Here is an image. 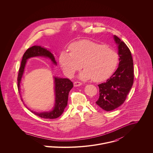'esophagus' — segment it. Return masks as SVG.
<instances>
[{
	"label": "esophagus",
	"mask_w": 153,
	"mask_h": 153,
	"mask_svg": "<svg viewBox=\"0 0 153 153\" xmlns=\"http://www.w3.org/2000/svg\"><path fill=\"white\" fill-rule=\"evenodd\" d=\"M82 84L81 82H78V81H76V82H74V85L75 87H78V86H80Z\"/></svg>",
	"instance_id": "esophagus-1"
}]
</instances>
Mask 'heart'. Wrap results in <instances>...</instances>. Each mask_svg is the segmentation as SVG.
Returning a JSON list of instances; mask_svg holds the SVG:
<instances>
[{
  "label": "heart",
  "mask_w": 153,
  "mask_h": 153,
  "mask_svg": "<svg viewBox=\"0 0 153 153\" xmlns=\"http://www.w3.org/2000/svg\"><path fill=\"white\" fill-rule=\"evenodd\" d=\"M69 50L71 52H61L59 64L69 76L79 71L83 64L85 69L79 76L83 80L93 78L96 82L103 81L114 73L119 62L115 51L93 41H78L69 46Z\"/></svg>",
  "instance_id": "b5f03b06"
}]
</instances>
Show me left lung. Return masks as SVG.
Wrapping results in <instances>:
<instances>
[{"instance_id":"obj_1","label":"left lung","mask_w":153,"mask_h":153,"mask_svg":"<svg viewBox=\"0 0 153 153\" xmlns=\"http://www.w3.org/2000/svg\"><path fill=\"white\" fill-rule=\"evenodd\" d=\"M118 45L119 66L105 82L98 85L100 96L96 104L110 111L121 106L126 101L134 82V67L131 51L127 45L114 35Z\"/></svg>"}]
</instances>
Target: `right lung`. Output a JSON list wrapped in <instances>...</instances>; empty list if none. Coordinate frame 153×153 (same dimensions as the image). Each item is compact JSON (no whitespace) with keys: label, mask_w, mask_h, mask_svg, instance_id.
Instances as JSON below:
<instances>
[{"label":"right lung","mask_w":153,"mask_h":153,"mask_svg":"<svg viewBox=\"0 0 153 153\" xmlns=\"http://www.w3.org/2000/svg\"><path fill=\"white\" fill-rule=\"evenodd\" d=\"M34 56H44L49 58L54 64L56 65L53 55L48 50L41 47V46H33L27 49L24 53L22 58L21 65L19 69L18 76V87L20 91V83L22 75L24 72L25 67L27 59ZM55 80V103L53 109L49 112H36L33 111H30L35 115L41 118L46 119H55L62 115L68 104V95L70 90L73 87V83L68 78H60L54 77Z\"/></svg>","instance_id":"obj_1"}]
</instances>
